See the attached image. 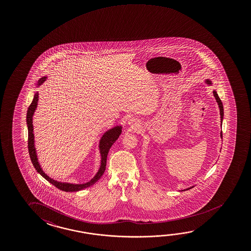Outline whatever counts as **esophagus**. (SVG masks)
<instances>
[{
  "instance_id": "34e87169",
  "label": "esophagus",
  "mask_w": 251,
  "mask_h": 251,
  "mask_svg": "<svg viewBox=\"0 0 251 251\" xmlns=\"http://www.w3.org/2000/svg\"><path fill=\"white\" fill-rule=\"evenodd\" d=\"M128 124L131 126L132 127H137L139 126V122L138 120L136 118H131L128 121Z\"/></svg>"
}]
</instances>
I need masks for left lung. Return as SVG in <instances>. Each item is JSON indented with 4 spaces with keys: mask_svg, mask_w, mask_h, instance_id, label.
Masks as SVG:
<instances>
[{
    "mask_svg": "<svg viewBox=\"0 0 251 251\" xmlns=\"http://www.w3.org/2000/svg\"><path fill=\"white\" fill-rule=\"evenodd\" d=\"M206 83L207 84H211V81H210L209 79H207L206 80ZM214 97H215V99H216V101H217L218 105H219V107H220V114H221V121H222V120H223V115H224V110H223V105H222V100L221 99L219 98V96H218L217 93L214 91ZM221 136H222V131L221 132ZM191 189V188H188L187 190Z\"/></svg>",
    "mask_w": 251,
    "mask_h": 251,
    "instance_id": "left-lung-1",
    "label": "left lung"
}]
</instances>
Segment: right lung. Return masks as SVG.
I'll return each instance as SVG.
<instances>
[{
  "label": "right lung",
  "mask_w": 251,
  "mask_h": 251,
  "mask_svg": "<svg viewBox=\"0 0 251 251\" xmlns=\"http://www.w3.org/2000/svg\"><path fill=\"white\" fill-rule=\"evenodd\" d=\"M46 77L41 78L38 82V85H41L42 83L45 81ZM37 101H38V94L34 95V99L31 104L28 107L27 111V126H28V149H29V154L30 156L31 162L33 164L34 167L37 170V173L41 174V176L45 177L46 180L49 181L50 184H52L54 186H56L59 190H62L64 192H77L79 190L85 189L89 187L91 185H94L97 181L99 180L100 177H101L103 173L106 170V165H107V156L109 151V149L111 148L112 145L115 143L116 140L118 139L121 133H122V127L117 126V127H113L109 129L108 131L106 132L103 135L100 142V155H101V165L100 168L99 172L95 175L94 178H92L89 182L86 184H81V185H74V184H69V183H61L58 181L53 180L50 178L49 176H47L46 173L43 172L40 165L38 164L37 161V154H36V149L34 147V135H33V125H32V116H33L34 112L37 108Z\"/></svg>",
  "instance_id": "obj_1"
}]
</instances>
